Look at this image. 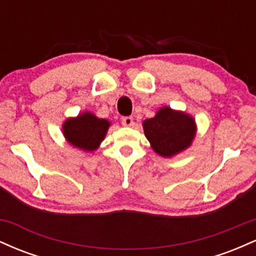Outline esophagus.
I'll return each mask as SVG.
<instances>
[{
  "label": "esophagus",
  "instance_id": "obj_1",
  "mask_svg": "<svg viewBox=\"0 0 256 256\" xmlns=\"http://www.w3.org/2000/svg\"><path fill=\"white\" fill-rule=\"evenodd\" d=\"M122 122L124 126H132L134 125V118L132 116H125L122 119Z\"/></svg>",
  "mask_w": 256,
  "mask_h": 256
}]
</instances>
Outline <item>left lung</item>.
I'll return each instance as SVG.
<instances>
[{"mask_svg": "<svg viewBox=\"0 0 256 256\" xmlns=\"http://www.w3.org/2000/svg\"><path fill=\"white\" fill-rule=\"evenodd\" d=\"M142 125L152 149L162 158H173L189 148L198 131L195 119L190 114L168 106L161 107Z\"/></svg>", "mask_w": 256, "mask_h": 256, "instance_id": "8db88e82", "label": "left lung"}]
</instances>
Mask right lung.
<instances>
[{
	"instance_id": "add662e5",
	"label": "right lung",
	"mask_w": 256,
	"mask_h": 256,
	"mask_svg": "<svg viewBox=\"0 0 256 256\" xmlns=\"http://www.w3.org/2000/svg\"><path fill=\"white\" fill-rule=\"evenodd\" d=\"M110 122L98 118L91 112H82L77 116L67 118L62 124L64 140L72 146L86 152L98 150L107 134Z\"/></svg>"
}]
</instances>
